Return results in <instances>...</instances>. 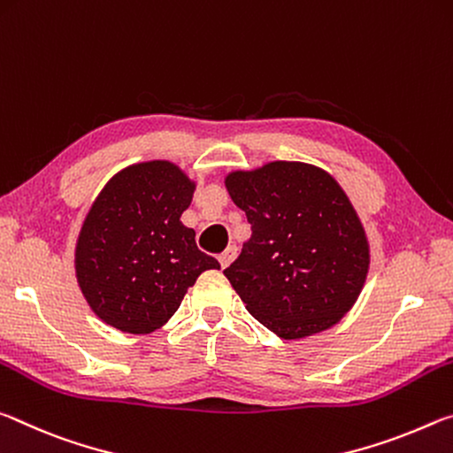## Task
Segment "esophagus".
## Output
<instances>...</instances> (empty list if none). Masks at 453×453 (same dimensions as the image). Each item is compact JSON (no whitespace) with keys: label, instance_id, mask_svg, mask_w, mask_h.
I'll return each mask as SVG.
<instances>
[{"label":"esophagus","instance_id":"esophagus-1","mask_svg":"<svg viewBox=\"0 0 453 453\" xmlns=\"http://www.w3.org/2000/svg\"><path fill=\"white\" fill-rule=\"evenodd\" d=\"M234 257H236V247H234V244H231V247H226L225 253H222V255L219 257V261H220V266H222V269H225V266H228V265H231V263L234 261Z\"/></svg>","mask_w":453,"mask_h":453}]
</instances>
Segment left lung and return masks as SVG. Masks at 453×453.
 I'll list each match as a JSON object with an SVG mask.
<instances>
[{
    "instance_id": "obj_1",
    "label": "left lung",
    "mask_w": 453,
    "mask_h": 453,
    "mask_svg": "<svg viewBox=\"0 0 453 453\" xmlns=\"http://www.w3.org/2000/svg\"><path fill=\"white\" fill-rule=\"evenodd\" d=\"M250 239L225 277L247 311L283 339L341 321L365 283L369 244L335 178L303 162H269L226 176Z\"/></svg>"
}]
</instances>
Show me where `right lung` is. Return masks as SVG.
Wrapping results in <instances>:
<instances>
[{
    "label": "right lung",
    "mask_w": 453,
    "mask_h": 453,
    "mask_svg": "<svg viewBox=\"0 0 453 453\" xmlns=\"http://www.w3.org/2000/svg\"><path fill=\"white\" fill-rule=\"evenodd\" d=\"M195 182L168 160L140 162L108 180L81 225L76 277L104 323L144 335L176 313L200 273L220 269L180 214Z\"/></svg>",
    "instance_id": "add662e5"
}]
</instances>
